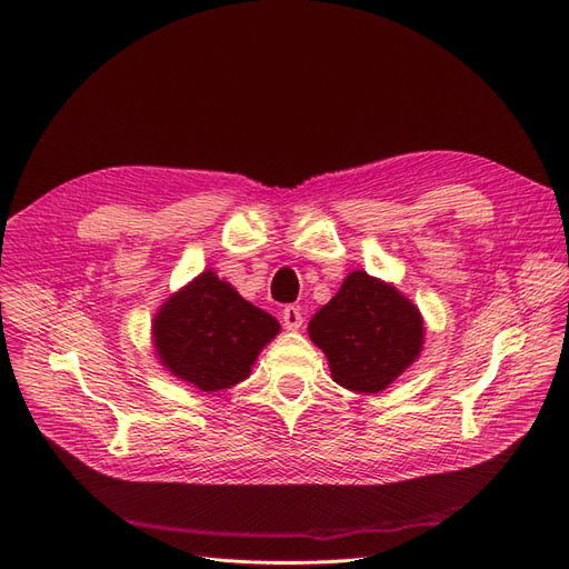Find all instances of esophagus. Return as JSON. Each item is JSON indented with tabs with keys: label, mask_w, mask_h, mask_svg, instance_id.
Segmentation results:
<instances>
[{
	"label": "esophagus",
	"mask_w": 569,
	"mask_h": 569,
	"mask_svg": "<svg viewBox=\"0 0 569 569\" xmlns=\"http://www.w3.org/2000/svg\"><path fill=\"white\" fill-rule=\"evenodd\" d=\"M281 320H283V328H286V330H298V328L302 326V311H300V307L288 305V307L281 311Z\"/></svg>",
	"instance_id": "1"
}]
</instances>
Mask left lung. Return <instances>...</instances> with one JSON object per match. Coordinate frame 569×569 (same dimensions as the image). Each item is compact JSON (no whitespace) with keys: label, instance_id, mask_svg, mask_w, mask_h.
Returning a JSON list of instances; mask_svg holds the SVG:
<instances>
[{"label":"left lung","instance_id":"1","mask_svg":"<svg viewBox=\"0 0 569 569\" xmlns=\"http://www.w3.org/2000/svg\"><path fill=\"white\" fill-rule=\"evenodd\" d=\"M332 379L356 392H379L423 349V318L400 290L353 271L309 323Z\"/></svg>","mask_w":569,"mask_h":569}]
</instances>
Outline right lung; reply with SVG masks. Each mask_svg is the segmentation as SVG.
<instances>
[{"mask_svg":"<svg viewBox=\"0 0 569 569\" xmlns=\"http://www.w3.org/2000/svg\"><path fill=\"white\" fill-rule=\"evenodd\" d=\"M274 316L246 302L213 271L162 305L153 320V341L171 375L204 392L243 381L262 346L274 339Z\"/></svg>","mask_w":569,"mask_h":569,"instance_id":"1","label":"right lung"}]
</instances>
